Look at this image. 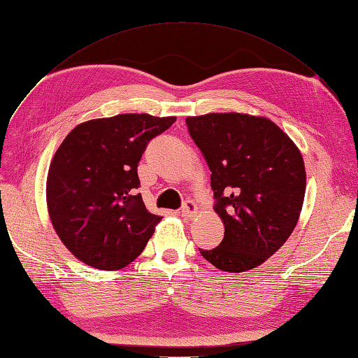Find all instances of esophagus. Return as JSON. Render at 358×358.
Listing matches in <instances>:
<instances>
[{"mask_svg":"<svg viewBox=\"0 0 358 358\" xmlns=\"http://www.w3.org/2000/svg\"><path fill=\"white\" fill-rule=\"evenodd\" d=\"M196 212H198L196 204L192 199H187L186 203L181 206L180 213H181V216H185V217H194L196 215Z\"/></svg>","mask_w":358,"mask_h":358,"instance_id":"1","label":"esophagus"}]
</instances>
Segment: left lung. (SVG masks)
<instances>
[{
    "instance_id": "1",
    "label": "left lung",
    "mask_w": 358,
    "mask_h": 358,
    "mask_svg": "<svg viewBox=\"0 0 358 358\" xmlns=\"http://www.w3.org/2000/svg\"><path fill=\"white\" fill-rule=\"evenodd\" d=\"M186 125L212 172L213 208L225 227L219 246L199 252L225 272L257 268L298 222L306 194L302 155L266 117L208 113L187 117Z\"/></svg>"
}]
</instances>
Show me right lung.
<instances>
[{
    "mask_svg": "<svg viewBox=\"0 0 358 358\" xmlns=\"http://www.w3.org/2000/svg\"><path fill=\"white\" fill-rule=\"evenodd\" d=\"M176 117L125 113L77 125L54 154L47 203L54 230L78 260L116 271L139 255L162 216L146 210L137 164Z\"/></svg>",
    "mask_w": 358,
    "mask_h": 358,
    "instance_id": "obj_1",
    "label": "right lung"
}]
</instances>
